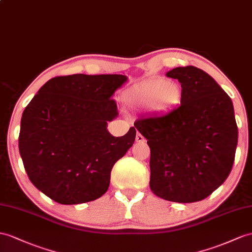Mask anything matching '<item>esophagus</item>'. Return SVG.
<instances>
[{"label": "esophagus", "mask_w": 252, "mask_h": 252, "mask_svg": "<svg viewBox=\"0 0 252 252\" xmlns=\"http://www.w3.org/2000/svg\"><path fill=\"white\" fill-rule=\"evenodd\" d=\"M145 141V139H144V137L142 136V134H141L140 132H137V136H136V142H138V143H142V142H144Z\"/></svg>", "instance_id": "34e87169"}]
</instances>
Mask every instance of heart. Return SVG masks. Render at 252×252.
Masks as SVG:
<instances>
[{
  "mask_svg": "<svg viewBox=\"0 0 252 252\" xmlns=\"http://www.w3.org/2000/svg\"><path fill=\"white\" fill-rule=\"evenodd\" d=\"M182 97L183 90L179 83L158 78L150 80L134 91L132 100L139 105L154 103L155 109L169 110L179 105Z\"/></svg>",
  "mask_w": 252,
  "mask_h": 252,
  "instance_id": "b5f03b06",
  "label": "heart"
}]
</instances>
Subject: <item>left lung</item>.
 <instances>
[{
  "mask_svg": "<svg viewBox=\"0 0 252 252\" xmlns=\"http://www.w3.org/2000/svg\"><path fill=\"white\" fill-rule=\"evenodd\" d=\"M181 106L134 122L151 149L150 187L157 197L191 203L212 194L229 176L238 130L229 95L194 66L176 67Z\"/></svg>",
  "mask_w": 252,
  "mask_h": 252,
  "instance_id": "8db88e82",
  "label": "left lung"
}]
</instances>
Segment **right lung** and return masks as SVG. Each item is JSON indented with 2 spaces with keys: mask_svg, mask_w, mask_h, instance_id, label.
<instances>
[{
  "mask_svg": "<svg viewBox=\"0 0 252 252\" xmlns=\"http://www.w3.org/2000/svg\"><path fill=\"white\" fill-rule=\"evenodd\" d=\"M126 81L123 75L55 77L24 109L19 152L30 181L47 197L70 205L106 193L114 163L136 139L134 127L122 137L107 129L119 115L112 95Z\"/></svg>",
  "mask_w": 252,
  "mask_h": 252,
  "instance_id": "obj_1",
  "label": "right lung"
}]
</instances>
